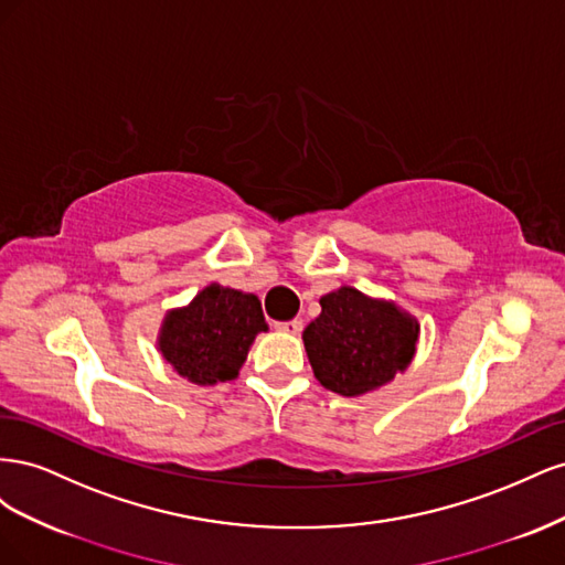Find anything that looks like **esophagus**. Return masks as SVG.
I'll use <instances>...</instances> for the list:
<instances>
[{"mask_svg": "<svg viewBox=\"0 0 565 565\" xmlns=\"http://www.w3.org/2000/svg\"><path fill=\"white\" fill-rule=\"evenodd\" d=\"M276 330L285 332V334H299L301 332V320H285V322H276Z\"/></svg>", "mask_w": 565, "mask_h": 565, "instance_id": "obj_1", "label": "esophagus"}]
</instances>
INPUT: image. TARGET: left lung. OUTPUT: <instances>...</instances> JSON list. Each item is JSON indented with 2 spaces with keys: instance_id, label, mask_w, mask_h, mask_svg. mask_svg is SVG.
<instances>
[{
  "instance_id": "1",
  "label": "left lung",
  "mask_w": 565,
  "mask_h": 565,
  "mask_svg": "<svg viewBox=\"0 0 565 565\" xmlns=\"http://www.w3.org/2000/svg\"><path fill=\"white\" fill-rule=\"evenodd\" d=\"M320 316L303 330L316 380L339 396H363L388 384L415 355L419 324L396 303L339 287L320 299Z\"/></svg>"
}]
</instances>
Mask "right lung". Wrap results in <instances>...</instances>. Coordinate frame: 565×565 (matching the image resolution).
I'll use <instances>...</instances> for the list:
<instances>
[{
  "label": "right lung",
  "mask_w": 565,
  "mask_h": 565,
  "mask_svg": "<svg viewBox=\"0 0 565 565\" xmlns=\"http://www.w3.org/2000/svg\"><path fill=\"white\" fill-rule=\"evenodd\" d=\"M266 330L259 299L212 282L183 309L167 313L158 347L181 377L212 386L237 377L254 337Z\"/></svg>",
  "instance_id": "1"
}]
</instances>
